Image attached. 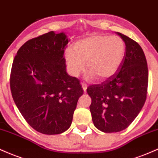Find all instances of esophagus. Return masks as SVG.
<instances>
[{
  "instance_id": "esophagus-1",
  "label": "esophagus",
  "mask_w": 158,
  "mask_h": 158,
  "mask_svg": "<svg viewBox=\"0 0 158 158\" xmlns=\"http://www.w3.org/2000/svg\"><path fill=\"white\" fill-rule=\"evenodd\" d=\"M81 85H82L83 89L84 91V92H86V89H87V84L86 83H81Z\"/></svg>"
}]
</instances>
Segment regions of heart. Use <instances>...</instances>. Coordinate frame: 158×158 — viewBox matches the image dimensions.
<instances>
[{
  "instance_id": "b5f03b06",
  "label": "heart",
  "mask_w": 158,
  "mask_h": 158,
  "mask_svg": "<svg viewBox=\"0 0 158 158\" xmlns=\"http://www.w3.org/2000/svg\"><path fill=\"white\" fill-rule=\"evenodd\" d=\"M126 46L118 36L94 35L80 40L65 51V61L69 73L78 77L86 68L88 79L109 78L114 75L123 62Z\"/></svg>"
}]
</instances>
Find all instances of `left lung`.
Instances as JSON below:
<instances>
[{
  "label": "left lung",
  "mask_w": 158,
  "mask_h": 158,
  "mask_svg": "<svg viewBox=\"0 0 158 158\" xmlns=\"http://www.w3.org/2000/svg\"><path fill=\"white\" fill-rule=\"evenodd\" d=\"M126 45L123 60L105 81L87 88L94 127L106 133L127 129L140 112L147 94L148 66L140 46L120 32Z\"/></svg>",
  "instance_id": "obj_1"
}]
</instances>
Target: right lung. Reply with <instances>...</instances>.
<instances>
[{"instance_id":"obj_1","label":"right lung","mask_w":158,"mask_h":158,"mask_svg":"<svg viewBox=\"0 0 158 158\" xmlns=\"http://www.w3.org/2000/svg\"><path fill=\"white\" fill-rule=\"evenodd\" d=\"M69 40L53 31L28 40L12 63L10 88L15 103L35 130L57 135L71 126L83 89L69 75L64 51Z\"/></svg>"}]
</instances>
